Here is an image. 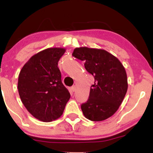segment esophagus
I'll return each mask as SVG.
<instances>
[{"label":"esophagus","instance_id":"esophagus-1","mask_svg":"<svg viewBox=\"0 0 153 153\" xmlns=\"http://www.w3.org/2000/svg\"><path fill=\"white\" fill-rule=\"evenodd\" d=\"M75 88H76V87H75V85H73V86H72V87H71V90H72V91H73V92H74V91H75Z\"/></svg>","mask_w":153,"mask_h":153}]
</instances>
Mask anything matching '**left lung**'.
I'll use <instances>...</instances> for the list:
<instances>
[{
    "instance_id": "8db88e82",
    "label": "left lung",
    "mask_w": 153,
    "mask_h": 153,
    "mask_svg": "<svg viewBox=\"0 0 153 153\" xmlns=\"http://www.w3.org/2000/svg\"><path fill=\"white\" fill-rule=\"evenodd\" d=\"M72 55L85 62L94 77L87 102L81 105L85 117L94 122L109 118L122 104L128 88L125 68L117 57L101 49L77 47Z\"/></svg>"
}]
</instances>
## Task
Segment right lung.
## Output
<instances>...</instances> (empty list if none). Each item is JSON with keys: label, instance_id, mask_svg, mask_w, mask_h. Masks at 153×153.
<instances>
[{"label": "right lung", "instance_id": "obj_1", "mask_svg": "<svg viewBox=\"0 0 153 153\" xmlns=\"http://www.w3.org/2000/svg\"><path fill=\"white\" fill-rule=\"evenodd\" d=\"M65 51L62 47L41 51L25 63L19 73L21 100L28 111L42 122H50L59 118L71 98L57 67Z\"/></svg>", "mask_w": 153, "mask_h": 153}]
</instances>
